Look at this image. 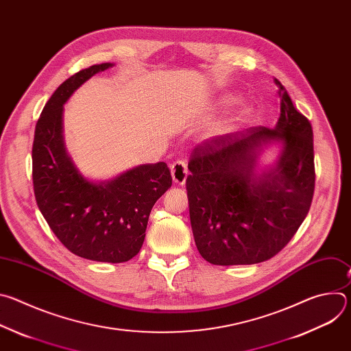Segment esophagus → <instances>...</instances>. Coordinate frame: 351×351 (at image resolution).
<instances>
[{"instance_id":"1","label":"esophagus","mask_w":351,"mask_h":351,"mask_svg":"<svg viewBox=\"0 0 351 351\" xmlns=\"http://www.w3.org/2000/svg\"><path fill=\"white\" fill-rule=\"evenodd\" d=\"M171 173H172L173 182H175L176 184H179V186H183L184 182H186V178H187V175H189L186 161H183V160L175 161V162L171 165Z\"/></svg>"}]
</instances>
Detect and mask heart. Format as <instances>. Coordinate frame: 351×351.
<instances>
[{
    "label": "heart",
    "mask_w": 351,
    "mask_h": 351,
    "mask_svg": "<svg viewBox=\"0 0 351 351\" xmlns=\"http://www.w3.org/2000/svg\"><path fill=\"white\" fill-rule=\"evenodd\" d=\"M236 101V99L233 98V97H226L225 99H223V104H233ZM248 114V111L247 110H244V111H241V117H245Z\"/></svg>",
    "instance_id": "obj_1"
}]
</instances>
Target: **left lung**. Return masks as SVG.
<instances>
[{"instance_id": "obj_1", "label": "left lung", "mask_w": 351, "mask_h": 351, "mask_svg": "<svg viewBox=\"0 0 351 351\" xmlns=\"http://www.w3.org/2000/svg\"><path fill=\"white\" fill-rule=\"evenodd\" d=\"M274 129L253 126L198 144L186 180L198 253L214 265H252L276 256L306 219L314 195V140L282 83ZM282 143L277 165L255 172L264 145Z\"/></svg>"}]
</instances>
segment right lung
I'll use <instances>...</instances> for the list:
<instances>
[{"label": "right lung", "instance_id": "add662e5", "mask_svg": "<svg viewBox=\"0 0 351 351\" xmlns=\"http://www.w3.org/2000/svg\"><path fill=\"white\" fill-rule=\"evenodd\" d=\"M106 62L66 79L48 99L34 130L32 149L34 197L48 226L71 253L91 261L125 263L143 245L157 199L172 186L165 162L136 167L112 180H87L66 153L64 104Z\"/></svg>", "mask_w": 351, "mask_h": 351}]
</instances>
